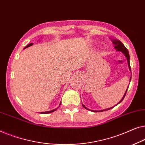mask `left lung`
<instances>
[{
  "instance_id": "8db88e82",
  "label": "left lung",
  "mask_w": 145,
  "mask_h": 145,
  "mask_svg": "<svg viewBox=\"0 0 145 145\" xmlns=\"http://www.w3.org/2000/svg\"><path fill=\"white\" fill-rule=\"evenodd\" d=\"M112 42H113V43L114 44V45H115V46H114V48H116V50H118V51H121L122 53H123V54L124 55H125V57H126V58H127V60L128 66H129V70H130V71H131V66H130V62H129V60H130V57H129V52H128V50H127V48H125V46L123 45V44L122 43V42H121V41H120V40H117V39H114V40H112ZM131 77H130V79H129V81H131ZM128 87H129V85H128V87H127V90H126L125 94H124V95H123V98H122V99H121V101H120L119 102V103H118L116 105H118V104H120V103H121V102L122 101H123V99H124V97H125V95H126V93H127V89H128ZM116 105L114 106H116ZM82 106H83V107L85 108V109L89 110V109L85 107V106L83 105H82ZM114 106L112 107V108H107V109H104V110H91V111H92V112H103V111H106V110H110V109H112V108H114Z\"/></svg>"
}]
</instances>
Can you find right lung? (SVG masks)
Here are the masks:
<instances>
[{
    "instance_id": "right-lung-1",
    "label": "right lung",
    "mask_w": 145,
    "mask_h": 145,
    "mask_svg": "<svg viewBox=\"0 0 145 145\" xmlns=\"http://www.w3.org/2000/svg\"><path fill=\"white\" fill-rule=\"evenodd\" d=\"M33 43H30V44H28V45H27L25 46V48H24V49H25V48H27V47H29V46H31V45H33ZM61 105V103H60V105ZM58 108H56V109H54V110H50V111H47V112H40V114H49V113H52V112H54L55 110H56L57 109H58Z\"/></svg>"
}]
</instances>
